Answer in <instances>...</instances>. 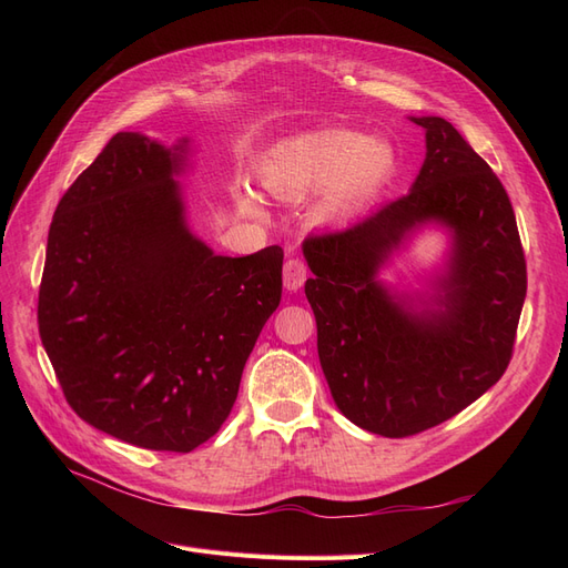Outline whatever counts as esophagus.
<instances>
[{
	"instance_id": "obj_1",
	"label": "esophagus",
	"mask_w": 568,
	"mask_h": 568,
	"mask_svg": "<svg viewBox=\"0 0 568 568\" xmlns=\"http://www.w3.org/2000/svg\"><path fill=\"white\" fill-rule=\"evenodd\" d=\"M307 277V265L301 257H288L284 263V286L288 291H298Z\"/></svg>"
}]
</instances>
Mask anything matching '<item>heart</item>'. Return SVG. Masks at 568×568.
I'll return each instance as SVG.
<instances>
[{"label": "heart", "instance_id": "b5f03b06", "mask_svg": "<svg viewBox=\"0 0 568 568\" xmlns=\"http://www.w3.org/2000/svg\"><path fill=\"white\" fill-rule=\"evenodd\" d=\"M395 153L382 140H365L348 130H326L284 144L267 173V184L282 196H303L329 186L322 203L324 217L357 211L393 170ZM244 209L257 213V201L246 194Z\"/></svg>", "mask_w": 568, "mask_h": 568}]
</instances>
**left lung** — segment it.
Masks as SVG:
<instances>
[{
    "label": "left lung",
    "instance_id": "left-lung-1",
    "mask_svg": "<svg viewBox=\"0 0 568 568\" xmlns=\"http://www.w3.org/2000/svg\"><path fill=\"white\" fill-rule=\"evenodd\" d=\"M412 120L426 132V159L409 192L303 242L315 274L305 296L334 403L386 438L448 422L500 382L526 298V257L503 182L448 120ZM426 221L454 232V253L417 312L375 272Z\"/></svg>",
    "mask_w": 568,
    "mask_h": 568
}]
</instances>
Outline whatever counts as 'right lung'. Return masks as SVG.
<instances>
[{"label": "right lung", "mask_w": 568, "mask_h": 568, "mask_svg": "<svg viewBox=\"0 0 568 568\" xmlns=\"http://www.w3.org/2000/svg\"><path fill=\"white\" fill-rule=\"evenodd\" d=\"M173 149L118 132L61 196L38 324L68 405L146 450L192 453L230 417L282 301L280 246L215 255L186 227Z\"/></svg>", "instance_id": "obj_1"}]
</instances>
